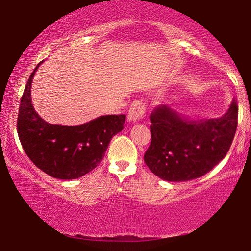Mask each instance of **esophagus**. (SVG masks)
I'll return each instance as SVG.
<instances>
[{"instance_id": "1", "label": "esophagus", "mask_w": 251, "mask_h": 251, "mask_svg": "<svg viewBox=\"0 0 251 251\" xmlns=\"http://www.w3.org/2000/svg\"><path fill=\"white\" fill-rule=\"evenodd\" d=\"M146 113V105L145 103L142 102V100H134V102L132 103L131 107H129L128 110V120L129 122H138L139 119H141L142 117L145 116Z\"/></svg>"}]
</instances>
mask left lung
Here are the masks:
<instances>
[{"mask_svg":"<svg viewBox=\"0 0 251 251\" xmlns=\"http://www.w3.org/2000/svg\"><path fill=\"white\" fill-rule=\"evenodd\" d=\"M151 141L144 160L149 170L168 182H186L213 169L229 151L237 127L235 98L224 116L189 120L167 105L151 117Z\"/></svg>","mask_w":251,"mask_h":251,"instance_id":"8db88e82","label":"left lung"}]
</instances>
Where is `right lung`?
I'll use <instances>...</instances> for the list:
<instances>
[{
    "instance_id": "add662e5",
    "label": "right lung",
    "mask_w": 251,
    "mask_h": 251,
    "mask_svg": "<svg viewBox=\"0 0 251 251\" xmlns=\"http://www.w3.org/2000/svg\"><path fill=\"white\" fill-rule=\"evenodd\" d=\"M41 62L31 73L21 98L17 117L20 141L28 158L47 175L59 179L78 178L102 162L112 136L124 128L126 116H102L77 126L45 122L31 102V83Z\"/></svg>"
}]
</instances>
